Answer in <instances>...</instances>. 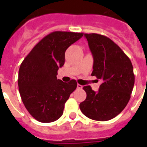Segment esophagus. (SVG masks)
<instances>
[{
	"instance_id": "34e87169",
	"label": "esophagus",
	"mask_w": 147,
	"mask_h": 147,
	"mask_svg": "<svg viewBox=\"0 0 147 147\" xmlns=\"http://www.w3.org/2000/svg\"><path fill=\"white\" fill-rule=\"evenodd\" d=\"M82 85H80V84H78L77 85V89H82Z\"/></svg>"
}]
</instances>
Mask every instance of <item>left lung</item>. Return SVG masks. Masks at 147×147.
<instances>
[{
    "label": "left lung",
    "mask_w": 147,
    "mask_h": 147,
    "mask_svg": "<svg viewBox=\"0 0 147 147\" xmlns=\"http://www.w3.org/2000/svg\"><path fill=\"white\" fill-rule=\"evenodd\" d=\"M93 57L92 76L102 83L97 92L90 85L83 87L87 93L80 108L88 118L108 121L125 108L135 83L133 67L129 58L117 44L106 36L85 34Z\"/></svg>",
    "instance_id": "obj_1"
}]
</instances>
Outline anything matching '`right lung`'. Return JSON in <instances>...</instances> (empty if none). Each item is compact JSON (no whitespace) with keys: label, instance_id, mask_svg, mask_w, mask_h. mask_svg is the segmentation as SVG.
<instances>
[{"label":"right lung","instance_id":"1","mask_svg":"<svg viewBox=\"0 0 147 147\" xmlns=\"http://www.w3.org/2000/svg\"><path fill=\"white\" fill-rule=\"evenodd\" d=\"M83 33L53 32L35 45L20 65L18 87L23 103L32 117L49 123L62 116L65 104L77 83L57 80L59 67L65 63V53Z\"/></svg>","mask_w":147,"mask_h":147}]
</instances>
